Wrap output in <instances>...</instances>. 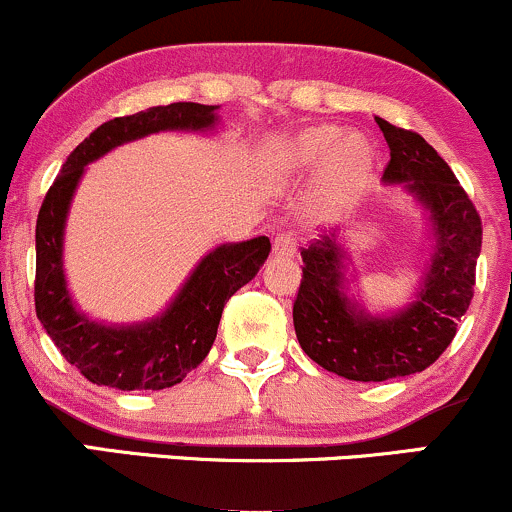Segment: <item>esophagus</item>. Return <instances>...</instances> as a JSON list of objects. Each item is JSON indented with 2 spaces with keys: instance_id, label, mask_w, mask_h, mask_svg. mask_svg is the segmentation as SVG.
<instances>
[{
  "instance_id": "1",
  "label": "esophagus",
  "mask_w": 512,
  "mask_h": 512,
  "mask_svg": "<svg viewBox=\"0 0 512 512\" xmlns=\"http://www.w3.org/2000/svg\"><path fill=\"white\" fill-rule=\"evenodd\" d=\"M293 252H296V240H293L289 233H281V236L274 238L272 243L274 257H291Z\"/></svg>"
}]
</instances>
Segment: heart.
I'll list each match as a JSON object with an SVG mask.
<instances>
[{
    "label": "heart",
    "instance_id": "obj_1",
    "mask_svg": "<svg viewBox=\"0 0 512 512\" xmlns=\"http://www.w3.org/2000/svg\"><path fill=\"white\" fill-rule=\"evenodd\" d=\"M370 163L373 151L366 139L358 134L346 137L344 129L334 125L305 127L276 144L269 154V168L281 185H296L325 170L310 207L313 214H327L349 197L368 175Z\"/></svg>",
    "mask_w": 512,
    "mask_h": 512
}]
</instances>
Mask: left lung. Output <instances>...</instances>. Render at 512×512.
Instances as JSON below:
<instances>
[{
    "label": "left lung",
    "instance_id": "8db88e82",
    "mask_svg": "<svg viewBox=\"0 0 512 512\" xmlns=\"http://www.w3.org/2000/svg\"><path fill=\"white\" fill-rule=\"evenodd\" d=\"M387 146L385 185H402L428 221V257L409 303L370 313L351 296V255L339 231L301 250L303 281L293 303L301 349L317 366L358 383L421 373L448 349L474 296L481 219L448 163L421 134L375 117Z\"/></svg>",
    "mask_w": 512,
    "mask_h": 512
}]
</instances>
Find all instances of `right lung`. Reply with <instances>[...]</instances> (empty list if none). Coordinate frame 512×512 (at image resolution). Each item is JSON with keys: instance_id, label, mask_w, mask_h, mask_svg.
<instances>
[{"instance_id": "1", "label": "right lung", "mask_w": 512, "mask_h": 512, "mask_svg": "<svg viewBox=\"0 0 512 512\" xmlns=\"http://www.w3.org/2000/svg\"><path fill=\"white\" fill-rule=\"evenodd\" d=\"M219 105L170 103L103 122L67 156L35 223V313L57 349L86 380L113 390H166L209 354L223 305L255 279L269 257L267 236L209 250L161 313L110 325L76 305L64 274V228L88 163L158 132H211Z\"/></svg>"}]
</instances>
